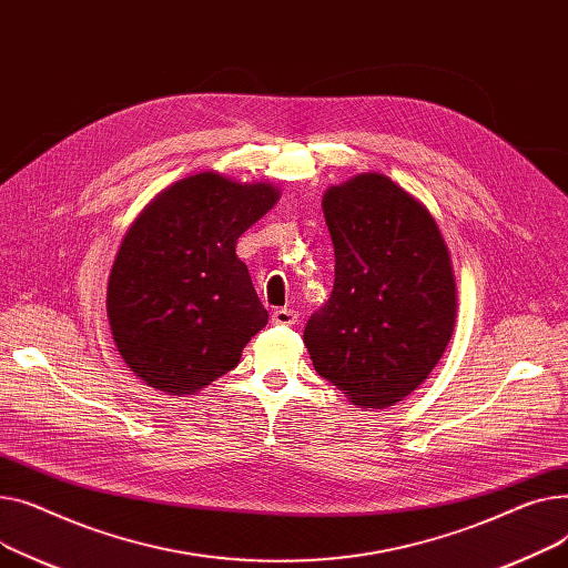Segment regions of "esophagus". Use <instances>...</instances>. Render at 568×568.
<instances>
[{
	"instance_id": "34e87169",
	"label": "esophagus",
	"mask_w": 568,
	"mask_h": 568,
	"mask_svg": "<svg viewBox=\"0 0 568 568\" xmlns=\"http://www.w3.org/2000/svg\"><path fill=\"white\" fill-rule=\"evenodd\" d=\"M273 323L275 325H295L297 323V312L295 310H275L273 312Z\"/></svg>"
}]
</instances>
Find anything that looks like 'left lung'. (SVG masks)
Returning a JSON list of instances; mask_svg holds the SVG:
<instances>
[{
	"label": "left lung",
	"instance_id": "left-lung-1",
	"mask_svg": "<svg viewBox=\"0 0 568 568\" xmlns=\"http://www.w3.org/2000/svg\"><path fill=\"white\" fill-rule=\"evenodd\" d=\"M335 286L305 327L321 378L355 406L385 408L417 389L443 357L456 318L452 261L430 213L383 174L323 196Z\"/></svg>",
	"mask_w": 568,
	"mask_h": 568
}]
</instances>
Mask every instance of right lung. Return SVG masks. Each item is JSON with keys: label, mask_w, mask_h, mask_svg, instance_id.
Here are the masks:
<instances>
[{"label": "right lung", "mask_w": 568, "mask_h": 568, "mask_svg": "<svg viewBox=\"0 0 568 568\" xmlns=\"http://www.w3.org/2000/svg\"><path fill=\"white\" fill-rule=\"evenodd\" d=\"M280 192L215 172L160 192L132 222L108 286L114 344L144 383L192 394L239 364L268 312L236 256Z\"/></svg>", "instance_id": "obj_1"}]
</instances>
